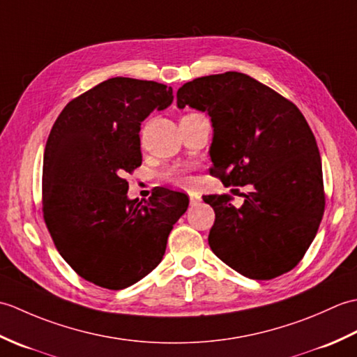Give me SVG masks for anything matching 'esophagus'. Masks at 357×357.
Here are the masks:
<instances>
[{
	"label": "esophagus",
	"mask_w": 357,
	"mask_h": 357,
	"mask_svg": "<svg viewBox=\"0 0 357 357\" xmlns=\"http://www.w3.org/2000/svg\"><path fill=\"white\" fill-rule=\"evenodd\" d=\"M188 199H190V204H192V206H196V204H199V202H201V196H199L198 193L190 192V193H188Z\"/></svg>",
	"instance_id": "1"
}]
</instances>
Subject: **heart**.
I'll list each match as a JSON object with an SVG mask.
<instances>
[{
    "label": "heart",
    "mask_w": 357,
    "mask_h": 357,
    "mask_svg": "<svg viewBox=\"0 0 357 357\" xmlns=\"http://www.w3.org/2000/svg\"><path fill=\"white\" fill-rule=\"evenodd\" d=\"M164 178L165 181H169L170 184H174V185H184L187 183L184 167H173V169H170L164 174Z\"/></svg>",
    "instance_id": "1"
}]
</instances>
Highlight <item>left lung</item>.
Returning a JSON list of instances; mask_svg holds the SVG:
<instances>
[{
	"instance_id": "1",
	"label": "left lung",
	"mask_w": 357,
	"mask_h": 357,
	"mask_svg": "<svg viewBox=\"0 0 357 357\" xmlns=\"http://www.w3.org/2000/svg\"><path fill=\"white\" fill-rule=\"evenodd\" d=\"M176 100L179 109L190 105L211 118L210 174L227 187L250 185L238 208L229 195L202 196L216 215L211 252L250 279L268 280L293 270L325 208L319 149L304 115L239 72L185 82Z\"/></svg>"
}]
</instances>
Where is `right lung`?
I'll list each match as a JSON object with an SVG mask.
<instances>
[{
    "label": "right lung",
    "mask_w": 357,
    "mask_h": 357,
    "mask_svg": "<svg viewBox=\"0 0 357 357\" xmlns=\"http://www.w3.org/2000/svg\"><path fill=\"white\" fill-rule=\"evenodd\" d=\"M173 101L155 81L110 78L66 105L44 150L43 216L59 255L98 287L123 290L158 267L187 195L128 199L123 174L142 162L141 123Z\"/></svg>",
    "instance_id": "obj_1"
}]
</instances>
